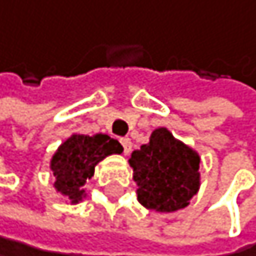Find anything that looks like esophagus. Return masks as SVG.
Wrapping results in <instances>:
<instances>
[{"label":"esophagus","instance_id":"1","mask_svg":"<svg viewBox=\"0 0 256 256\" xmlns=\"http://www.w3.org/2000/svg\"><path fill=\"white\" fill-rule=\"evenodd\" d=\"M120 145H122L126 154H129V153H130V150H132V142H130V138H127V137L120 138Z\"/></svg>","mask_w":256,"mask_h":256}]
</instances>
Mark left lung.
Here are the masks:
<instances>
[{
    "mask_svg": "<svg viewBox=\"0 0 256 256\" xmlns=\"http://www.w3.org/2000/svg\"><path fill=\"white\" fill-rule=\"evenodd\" d=\"M129 164L137 182V198L148 210L172 213L186 208L200 188V156L166 127H158L150 142L134 150Z\"/></svg>",
    "mask_w": 256,
    "mask_h": 256,
    "instance_id": "obj_1",
    "label": "left lung"
}]
</instances>
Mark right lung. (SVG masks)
Returning a JSON list of instances; mask_svg holds the SVG:
<instances>
[{"mask_svg":"<svg viewBox=\"0 0 256 256\" xmlns=\"http://www.w3.org/2000/svg\"><path fill=\"white\" fill-rule=\"evenodd\" d=\"M116 153H122V146L106 134H95L92 137L72 134L50 161L54 176V188L68 196L72 205L78 203L85 196L82 187L95 172V166Z\"/></svg>","mask_w":256,"mask_h":256,"instance_id":"obj_1","label":"right lung"}]
</instances>
